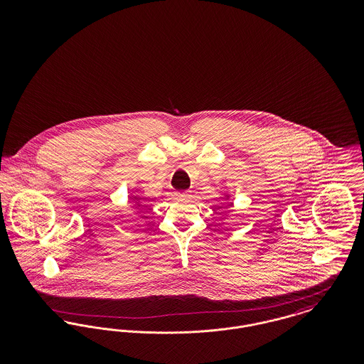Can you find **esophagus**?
Segmentation results:
<instances>
[{
  "mask_svg": "<svg viewBox=\"0 0 364 364\" xmlns=\"http://www.w3.org/2000/svg\"><path fill=\"white\" fill-rule=\"evenodd\" d=\"M176 196H177V198H180V199H186V198H188V196H190V193H188V192H177V193H176Z\"/></svg>",
  "mask_w": 364,
  "mask_h": 364,
  "instance_id": "1",
  "label": "esophagus"
}]
</instances>
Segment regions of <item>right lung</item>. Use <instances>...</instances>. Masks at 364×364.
<instances>
[{
	"instance_id": "add662e5",
	"label": "right lung",
	"mask_w": 364,
	"mask_h": 364,
	"mask_svg": "<svg viewBox=\"0 0 364 364\" xmlns=\"http://www.w3.org/2000/svg\"><path fill=\"white\" fill-rule=\"evenodd\" d=\"M134 198H136V196H134Z\"/></svg>"
}]
</instances>
